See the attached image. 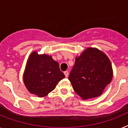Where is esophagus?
Masks as SVG:
<instances>
[{
	"instance_id": "1",
	"label": "esophagus",
	"mask_w": 128,
	"mask_h": 128,
	"mask_svg": "<svg viewBox=\"0 0 128 128\" xmlns=\"http://www.w3.org/2000/svg\"><path fill=\"white\" fill-rule=\"evenodd\" d=\"M64 75H65V76H66V77H68V75H69V73H68V71H65L64 72Z\"/></svg>"
}]
</instances>
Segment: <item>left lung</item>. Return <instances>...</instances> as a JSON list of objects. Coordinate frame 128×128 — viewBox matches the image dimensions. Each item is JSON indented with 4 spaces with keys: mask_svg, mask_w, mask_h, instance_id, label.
<instances>
[{
    "mask_svg": "<svg viewBox=\"0 0 128 128\" xmlns=\"http://www.w3.org/2000/svg\"><path fill=\"white\" fill-rule=\"evenodd\" d=\"M110 60L96 48H88L76 58L69 76L74 91L83 100L100 96L112 78Z\"/></svg>",
    "mask_w": 128,
    "mask_h": 128,
    "instance_id": "obj_1",
    "label": "left lung"
}]
</instances>
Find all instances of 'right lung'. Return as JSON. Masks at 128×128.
<instances>
[{"mask_svg": "<svg viewBox=\"0 0 128 128\" xmlns=\"http://www.w3.org/2000/svg\"><path fill=\"white\" fill-rule=\"evenodd\" d=\"M65 77L56 61L48 54L33 51L28 58L23 81L28 90L38 97H44L55 88Z\"/></svg>", "mask_w": 128, "mask_h": 128, "instance_id": "obj_1", "label": "right lung"}]
</instances>
